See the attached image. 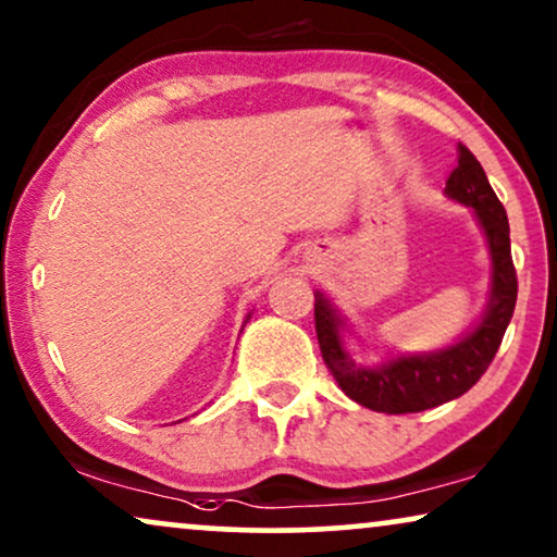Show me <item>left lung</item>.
<instances>
[{
    "instance_id": "1",
    "label": "left lung",
    "mask_w": 557,
    "mask_h": 557,
    "mask_svg": "<svg viewBox=\"0 0 557 557\" xmlns=\"http://www.w3.org/2000/svg\"><path fill=\"white\" fill-rule=\"evenodd\" d=\"M446 193L476 211L479 224L486 234L488 251H492V300H488V310L476 331L438 354L399 356L397 361L382 364L380 369H361L346 354L336 310L321 293H315V333L325 367L338 382V387L354 403L364 405L369 410L387 414L422 412L461 397L494 361L504 331L515 313L517 272L511 262L507 211L488 185L481 162L461 143H458V165L448 175Z\"/></svg>"
}]
</instances>
